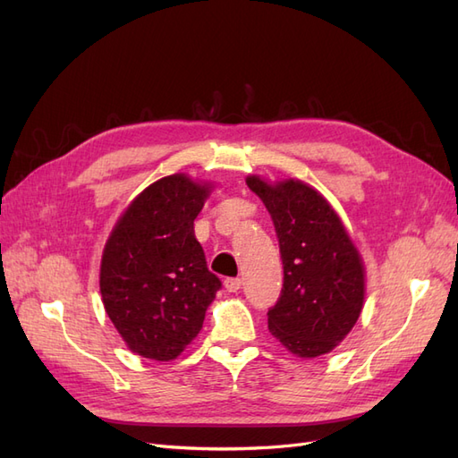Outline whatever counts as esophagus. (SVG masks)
I'll use <instances>...</instances> for the list:
<instances>
[{
	"label": "esophagus",
	"instance_id": "obj_1",
	"mask_svg": "<svg viewBox=\"0 0 458 458\" xmlns=\"http://www.w3.org/2000/svg\"><path fill=\"white\" fill-rule=\"evenodd\" d=\"M225 290H227V293H237V290L241 288V279H225Z\"/></svg>",
	"mask_w": 458,
	"mask_h": 458
}]
</instances>
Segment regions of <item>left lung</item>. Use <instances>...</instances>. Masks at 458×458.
Instances as JSON below:
<instances>
[{"mask_svg":"<svg viewBox=\"0 0 458 458\" xmlns=\"http://www.w3.org/2000/svg\"><path fill=\"white\" fill-rule=\"evenodd\" d=\"M246 185L266 204L279 239L284 281L267 311L269 332L301 359L330 353L350 335L365 303V266L332 204L300 179Z\"/></svg>","mask_w":458,"mask_h":458,"instance_id":"left-lung-1","label":"left lung"}]
</instances>
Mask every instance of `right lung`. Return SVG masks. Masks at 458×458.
<instances>
[{
    "mask_svg": "<svg viewBox=\"0 0 458 458\" xmlns=\"http://www.w3.org/2000/svg\"><path fill=\"white\" fill-rule=\"evenodd\" d=\"M212 183L165 175L137 195L110 231L99 271L103 306L128 348L174 361L202 328L221 288L208 271L195 219Z\"/></svg>",
    "mask_w": 458,
    "mask_h": 458,
    "instance_id": "1",
    "label": "right lung"
}]
</instances>
